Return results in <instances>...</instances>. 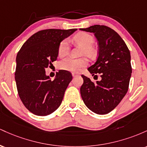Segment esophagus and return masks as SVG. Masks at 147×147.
Listing matches in <instances>:
<instances>
[{
  "instance_id": "obj_1",
  "label": "esophagus",
  "mask_w": 147,
  "mask_h": 147,
  "mask_svg": "<svg viewBox=\"0 0 147 147\" xmlns=\"http://www.w3.org/2000/svg\"><path fill=\"white\" fill-rule=\"evenodd\" d=\"M72 77H76V76L79 75V74H78V73H75V72H72Z\"/></svg>"
}]
</instances>
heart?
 Masks as SVG:
<instances>
[{
    "instance_id": "b5f03b06",
    "label": "heart",
    "mask_w": 147,
    "mask_h": 147,
    "mask_svg": "<svg viewBox=\"0 0 147 147\" xmlns=\"http://www.w3.org/2000/svg\"><path fill=\"white\" fill-rule=\"evenodd\" d=\"M76 43L81 45L84 48V55L86 54L88 56H92L95 54V50L92 48L95 39L90 34L86 32H79L75 35L73 38ZM70 52V45L66 39L63 40L60 43L58 48V55L61 57L66 56ZM88 65V61L86 59H75L68 57L61 61L59 63L60 69L66 71L77 72L82 68Z\"/></svg>"
}]
</instances>
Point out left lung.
<instances>
[{
  "mask_svg": "<svg viewBox=\"0 0 147 147\" xmlns=\"http://www.w3.org/2000/svg\"><path fill=\"white\" fill-rule=\"evenodd\" d=\"M79 30L94 33L98 41V58L88 70L92 76L98 73L102 77L95 84L82 75L81 96L92 112L107 114L119 104L129 89L132 73L131 54L124 40L109 27L95 25Z\"/></svg>",
  "mask_w": 147,
  "mask_h": 147,
  "instance_id": "obj_1",
  "label": "left lung"
}]
</instances>
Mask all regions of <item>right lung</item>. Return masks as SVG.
<instances>
[{
    "mask_svg": "<svg viewBox=\"0 0 147 147\" xmlns=\"http://www.w3.org/2000/svg\"><path fill=\"white\" fill-rule=\"evenodd\" d=\"M76 30L38 31L25 42L18 52L15 80L18 95L26 109L36 115H48L61 104L72 74L61 70L51 80L45 75V69L57 60L61 42Z\"/></svg>",
    "mask_w": 147,
    "mask_h": 147,
    "instance_id": "add662e5",
    "label": "right lung"
}]
</instances>
